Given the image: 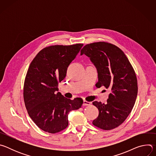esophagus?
I'll use <instances>...</instances> for the list:
<instances>
[{
	"label": "esophagus",
	"instance_id": "esophagus-1",
	"mask_svg": "<svg viewBox=\"0 0 156 156\" xmlns=\"http://www.w3.org/2000/svg\"><path fill=\"white\" fill-rule=\"evenodd\" d=\"M91 102H88V101H85V100H84L83 101V105H84V106H86V105H91Z\"/></svg>",
	"mask_w": 156,
	"mask_h": 156
}]
</instances>
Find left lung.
Here are the masks:
<instances>
[{
	"instance_id": "8db88e82",
	"label": "left lung",
	"mask_w": 156,
	"mask_h": 156,
	"mask_svg": "<svg viewBox=\"0 0 156 156\" xmlns=\"http://www.w3.org/2000/svg\"><path fill=\"white\" fill-rule=\"evenodd\" d=\"M83 54L90 57L97 68L96 87L110 90L107 104L93 102L99 112L93 124L104 130L115 128L123 123L135 105L138 94L135 72L124 52L111 43L86 44L81 51Z\"/></svg>"
}]
</instances>
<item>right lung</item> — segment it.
I'll use <instances>...</instances> for the list:
<instances>
[{
    "label": "right lung",
    "mask_w": 156,
    "mask_h": 156,
    "mask_svg": "<svg viewBox=\"0 0 156 156\" xmlns=\"http://www.w3.org/2000/svg\"><path fill=\"white\" fill-rule=\"evenodd\" d=\"M83 46L46 47L30 65L23 86L24 102L31 119L44 131L54 134L65 129L69 125L70 111L80 108L83 103L80 98L72 100L56 92Z\"/></svg>",
    "instance_id": "obj_1"
}]
</instances>
